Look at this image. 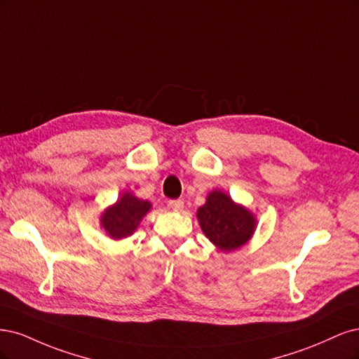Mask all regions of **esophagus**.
<instances>
[{"mask_svg":"<svg viewBox=\"0 0 359 359\" xmlns=\"http://www.w3.org/2000/svg\"><path fill=\"white\" fill-rule=\"evenodd\" d=\"M168 205H170L171 209L175 210V212H182L183 207H184V203H183L182 200H171V201L168 203Z\"/></svg>","mask_w":359,"mask_h":359,"instance_id":"34e87169","label":"esophagus"}]
</instances>
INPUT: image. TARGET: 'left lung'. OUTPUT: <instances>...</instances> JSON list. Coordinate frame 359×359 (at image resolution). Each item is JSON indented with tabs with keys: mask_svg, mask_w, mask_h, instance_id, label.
<instances>
[{
	"mask_svg": "<svg viewBox=\"0 0 359 359\" xmlns=\"http://www.w3.org/2000/svg\"><path fill=\"white\" fill-rule=\"evenodd\" d=\"M196 219L204 236L221 252H233L245 246L255 234L258 221L248 207L215 189L207 194L205 203L196 210Z\"/></svg>",
	"mask_w": 359,
	"mask_h": 359,
	"instance_id": "obj_1",
	"label": "left lung"
}]
</instances>
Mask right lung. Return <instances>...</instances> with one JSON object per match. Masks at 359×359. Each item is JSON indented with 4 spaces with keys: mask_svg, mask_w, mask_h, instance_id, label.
<instances>
[{
    "mask_svg": "<svg viewBox=\"0 0 359 359\" xmlns=\"http://www.w3.org/2000/svg\"><path fill=\"white\" fill-rule=\"evenodd\" d=\"M150 209V201L138 198L133 192H123L116 203L101 213L100 226L111 240H123L135 233Z\"/></svg>",
    "mask_w": 359,
    "mask_h": 359,
    "instance_id": "1",
    "label": "right lung"
}]
</instances>
